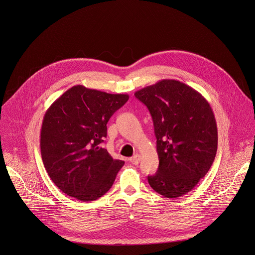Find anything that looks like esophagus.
<instances>
[{"label":"esophagus","mask_w":255,"mask_h":255,"mask_svg":"<svg viewBox=\"0 0 255 255\" xmlns=\"http://www.w3.org/2000/svg\"><path fill=\"white\" fill-rule=\"evenodd\" d=\"M140 160H141V155H140L139 153H136L134 156H132V157L129 159V161L132 162L133 164H138V163L140 162Z\"/></svg>","instance_id":"34e87169"}]
</instances>
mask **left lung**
<instances>
[{
    "label": "left lung",
    "instance_id": "obj_1",
    "mask_svg": "<svg viewBox=\"0 0 255 255\" xmlns=\"http://www.w3.org/2000/svg\"><path fill=\"white\" fill-rule=\"evenodd\" d=\"M152 117L159 166L147 176L149 186L165 198L191 192L211 167L218 142L215 116L195 89L163 79L135 92Z\"/></svg>",
    "mask_w": 255,
    "mask_h": 255
}]
</instances>
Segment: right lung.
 Instances as JSON below:
<instances>
[{
    "instance_id": "obj_1",
    "label": "right lung",
    "mask_w": 255,
    "mask_h": 255,
    "mask_svg": "<svg viewBox=\"0 0 255 255\" xmlns=\"http://www.w3.org/2000/svg\"><path fill=\"white\" fill-rule=\"evenodd\" d=\"M129 99L73 86L47 110L41 128L44 166L57 188L69 197L92 201L114 185L124 161L101 146L107 124Z\"/></svg>"
}]
</instances>
